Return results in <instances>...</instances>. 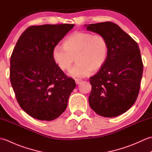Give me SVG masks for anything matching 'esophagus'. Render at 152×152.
<instances>
[{
  "mask_svg": "<svg viewBox=\"0 0 152 152\" xmlns=\"http://www.w3.org/2000/svg\"><path fill=\"white\" fill-rule=\"evenodd\" d=\"M82 82V80H80V79H76V80H75V82H76V83L77 85L80 84V83H81Z\"/></svg>",
  "mask_w": 152,
  "mask_h": 152,
  "instance_id": "1",
  "label": "esophagus"
}]
</instances>
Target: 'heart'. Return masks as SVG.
Returning <instances> with one entry per match:
<instances>
[{"mask_svg": "<svg viewBox=\"0 0 152 152\" xmlns=\"http://www.w3.org/2000/svg\"><path fill=\"white\" fill-rule=\"evenodd\" d=\"M108 43L100 34L87 32H75L69 35L63 46L56 45L52 57L62 70H69L75 58L76 63L69 72L73 78H82L99 70L104 64L108 54Z\"/></svg>", "mask_w": 152, "mask_h": 152, "instance_id": "b5f03b06", "label": "heart"}]
</instances>
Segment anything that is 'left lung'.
<instances>
[{
  "label": "left lung",
  "mask_w": 152,
  "mask_h": 152,
  "mask_svg": "<svg viewBox=\"0 0 152 152\" xmlns=\"http://www.w3.org/2000/svg\"><path fill=\"white\" fill-rule=\"evenodd\" d=\"M87 30L104 37L108 54L101 69L90 78L89 106L106 118L118 116L136 101L143 72L138 44L112 22L84 25Z\"/></svg>",
  "instance_id": "obj_1"
}]
</instances>
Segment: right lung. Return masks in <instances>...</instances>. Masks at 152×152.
<instances>
[{
  "instance_id": "obj_1",
  "label": "right lung",
  "mask_w": 152,
  "mask_h": 152,
  "mask_svg": "<svg viewBox=\"0 0 152 152\" xmlns=\"http://www.w3.org/2000/svg\"><path fill=\"white\" fill-rule=\"evenodd\" d=\"M74 26L29 27L13 50L10 74L12 88L19 106L33 118L53 120L66 108L76 83L55 63L52 51Z\"/></svg>"
}]
</instances>
